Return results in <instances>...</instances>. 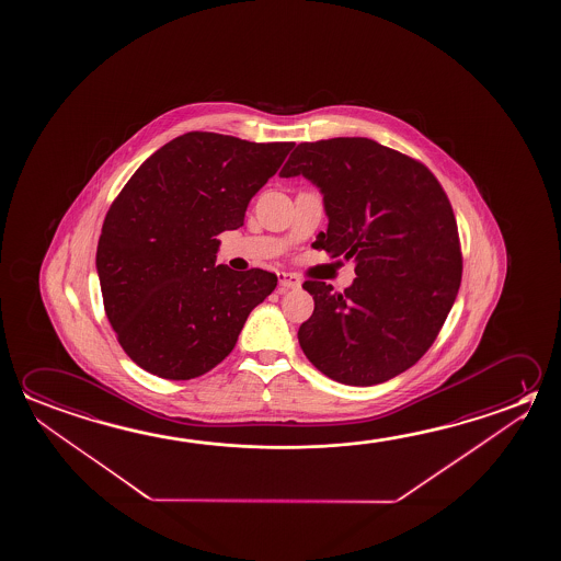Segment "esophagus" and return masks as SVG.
Instances as JSON below:
<instances>
[{
    "label": "esophagus",
    "instance_id": "1",
    "mask_svg": "<svg viewBox=\"0 0 561 561\" xmlns=\"http://www.w3.org/2000/svg\"><path fill=\"white\" fill-rule=\"evenodd\" d=\"M301 282L294 276V274H279V291H289V289H297Z\"/></svg>",
    "mask_w": 561,
    "mask_h": 561
}]
</instances>
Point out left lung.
Segmentation results:
<instances>
[{
    "instance_id": "1",
    "label": "left lung",
    "mask_w": 561,
    "mask_h": 561,
    "mask_svg": "<svg viewBox=\"0 0 561 561\" xmlns=\"http://www.w3.org/2000/svg\"><path fill=\"white\" fill-rule=\"evenodd\" d=\"M282 178L305 175L322 193L329 229L314 249L354 260L356 279L305 282L314 299L299 344L312 366L344 386L403 374L438 336L461 282L458 225L426 165L371 138L297 145Z\"/></svg>"
}]
</instances>
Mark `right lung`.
I'll list each match as a JSON object with an SVG mask.
<instances>
[{"instance_id": "obj_1", "label": "right lung", "mask_w": 561, "mask_h": 561, "mask_svg": "<svg viewBox=\"0 0 561 561\" xmlns=\"http://www.w3.org/2000/svg\"><path fill=\"white\" fill-rule=\"evenodd\" d=\"M294 142L193 130L142 162L111 203L98 242L103 307L137 366L193 379L229 356L277 276L215 264L222 230L244 225Z\"/></svg>"}]
</instances>
